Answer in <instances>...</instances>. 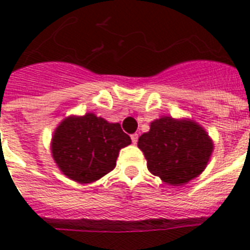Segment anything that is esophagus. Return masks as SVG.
I'll use <instances>...</instances> for the list:
<instances>
[{
    "label": "esophagus",
    "instance_id": "34e87169",
    "mask_svg": "<svg viewBox=\"0 0 250 250\" xmlns=\"http://www.w3.org/2000/svg\"><path fill=\"white\" fill-rule=\"evenodd\" d=\"M131 140H132L133 144H136L137 140H139V135H137V133H132V135H131Z\"/></svg>",
    "mask_w": 250,
    "mask_h": 250
}]
</instances>
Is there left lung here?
I'll list each match as a JSON object with an SVG mask.
<instances>
[{
	"label": "left lung",
	"mask_w": 250,
	"mask_h": 250,
	"mask_svg": "<svg viewBox=\"0 0 250 250\" xmlns=\"http://www.w3.org/2000/svg\"><path fill=\"white\" fill-rule=\"evenodd\" d=\"M137 145L148 170L172 186L201 174L213 150V143L197 123L170 117L152 122L150 131L139 137Z\"/></svg>",
	"instance_id": "obj_1"
}]
</instances>
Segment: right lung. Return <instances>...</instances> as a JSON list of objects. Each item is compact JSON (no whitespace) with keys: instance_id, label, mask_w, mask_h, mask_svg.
<instances>
[{"instance_id":"right-lung-1","label":"right lung","mask_w":250,"mask_h":250,"mask_svg":"<svg viewBox=\"0 0 250 250\" xmlns=\"http://www.w3.org/2000/svg\"><path fill=\"white\" fill-rule=\"evenodd\" d=\"M131 137L119 123H109L94 114L64 119L54 132L53 158L61 171L79 183H90L113 170L122 148Z\"/></svg>"}]
</instances>
